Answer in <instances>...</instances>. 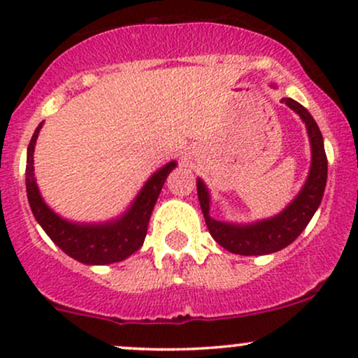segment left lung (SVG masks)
<instances>
[{"label":"left lung","instance_id":"obj_1","mask_svg":"<svg viewBox=\"0 0 358 358\" xmlns=\"http://www.w3.org/2000/svg\"><path fill=\"white\" fill-rule=\"evenodd\" d=\"M285 104L305 122L308 138H310L311 163L301 190L281 212L268 219L248 222V224L215 220L210 217L212 196L208 187L202 178H196V193H199L200 207H202L208 232L217 244L227 249L229 252L241 254V256H264V254H273L287 248L305 231L311 217L322 203L328 173L322 131L313 116L299 102L285 99Z\"/></svg>","mask_w":358,"mask_h":358}]
</instances>
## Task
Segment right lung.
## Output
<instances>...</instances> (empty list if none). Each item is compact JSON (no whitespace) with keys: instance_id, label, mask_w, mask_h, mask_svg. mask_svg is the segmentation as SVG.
Segmentation results:
<instances>
[{"instance_id":"1","label":"right lung","mask_w":358,"mask_h":358,"mask_svg":"<svg viewBox=\"0 0 358 358\" xmlns=\"http://www.w3.org/2000/svg\"><path fill=\"white\" fill-rule=\"evenodd\" d=\"M42 126L40 122L27 150V195L36 222L53 244L82 264L106 266L124 261L145 242L151 212L176 162H168L156 170L121 215L104 222L69 220L45 202L36 185L34 153Z\"/></svg>"}]
</instances>
